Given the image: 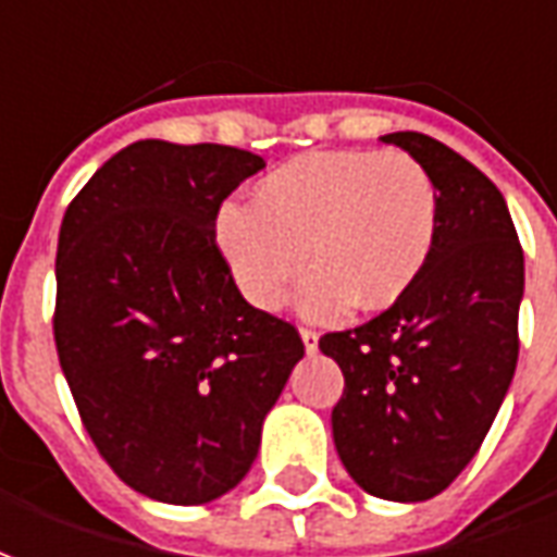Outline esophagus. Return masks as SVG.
<instances>
[{"label": "esophagus", "instance_id": "esophagus-1", "mask_svg": "<svg viewBox=\"0 0 557 557\" xmlns=\"http://www.w3.org/2000/svg\"><path fill=\"white\" fill-rule=\"evenodd\" d=\"M300 336H302V345H306V351L312 355L318 351V333L312 327H300Z\"/></svg>", "mask_w": 557, "mask_h": 557}]
</instances>
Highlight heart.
<instances>
[{
	"label": "heart",
	"instance_id": "b5f03b06",
	"mask_svg": "<svg viewBox=\"0 0 557 557\" xmlns=\"http://www.w3.org/2000/svg\"><path fill=\"white\" fill-rule=\"evenodd\" d=\"M440 194L406 151H318L287 160L255 187L251 206L230 202L214 236L245 300L278 309L309 267L306 315L375 312L400 300L431 263Z\"/></svg>",
	"mask_w": 557,
	"mask_h": 557
}]
</instances>
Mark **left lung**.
Masks as SVG:
<instances>
[{
	"mask_svg": "<svg viewBox=\"0 0 557 557\" xmlns=\"http://www.w3.org/2000/svg\"><path fill=\"white\" fill-rule=\"evenodd\" d=\"M431 172L440 230L400 300L355 330L324 333L339 363L333 443L348 476L382 500L446 491L482 446L519 360L524 255L504 194L424 133H388Z\"/></svg>",
	"mask_w": 557,
	"mask_h": 557,
	"instance_id": "obj_1",
	"label": "left lung"
}]
</instances>
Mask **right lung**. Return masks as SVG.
<instances>
[{"label":"right lung","instance_id":"right-lung-1","mask_svg":"<svg viewBox=\"0 0 557 557\" xmlns=\"http://www.w3.org/2000/svg\"><path fill=\"white\" fill-rule=\"evenodd\" d=\"M263 166L230 145L133 141L60 227V367L99 455L160 504L239 485L302 358L297 327L248 306L214 245L221 202Z\"/></svg>","mask_w":557,"mask_h":557}]
</instances>
